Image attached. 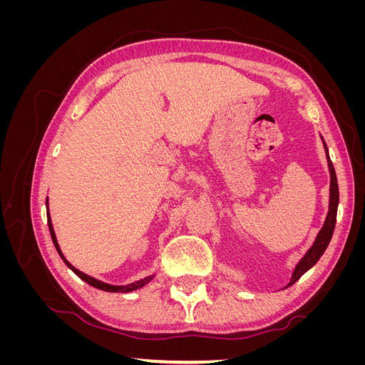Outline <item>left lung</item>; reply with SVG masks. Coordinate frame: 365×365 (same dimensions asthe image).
<instances>
[{"label":"left lung","mask_w":365,"mask_h":365,"mask_svg":"<svg viewBox=\"0 0 365 365\" xmlns=\"http://www.w3.org/2000/svg\"><path fill=\"white\" fill-rule=\"evenodd\" d=\"M326 146V145H324ZM326 152H327V148H326ZM327 163H329V170H330V202H329V213H327V217H326V222L322 228V231H319L314 245L311 247V250H309L306 252V256L300 260V263L297 264V268L294 271V275L291 279V284H294L298 279L302 277V275L307 271L311 269L314 264L318 262V259L323 256V252L326 251L327 245L330 239H332V235H334V230H335V224H336V210H338V201H339V192H338V181H336V173H335V169H334V164L332 161H330L329 158V153H327Z\"/></svg>","instance_id":"left-lung-1"}]
</instances>
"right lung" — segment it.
Returning <instances> with one entry per match:
<instances>
[{"instance_id": "right-lung-1", "label": "right lung", "mask_w": 365, "mask_h": 365, "mask_svg": "<svg viewBox=\"0 0 365 365\" xmlns=\"http://www.w3.org/2000/svg\"><path fill=\"white\" fill-rule=\"evenodd\" d=\"M46 204H48V197H47V202ZM47 220H48V228H50V235H51V239H53V244H54V247H56V250H58V252H59V256L62 257V260L65 262V264H67L68 268H71L77 275H79V277L83 280V282H86L88 284H91V286H94V288H97V289H102V291H108V292H130V291H134V289H138V288H141V286H145L152 277H148V279H143V280H138V282H135V283H130V284H128V286H113V284H108V283H103V282H101V280H96V279H93V277H90V275H86V274H83L82 271H79V269H76L73 264L63 257V254H62V251H61V248H59V245H58V240H56V235H54V231H53V225H51V219H50V215L47 216Z\"/></svg>"}]
</instances>
